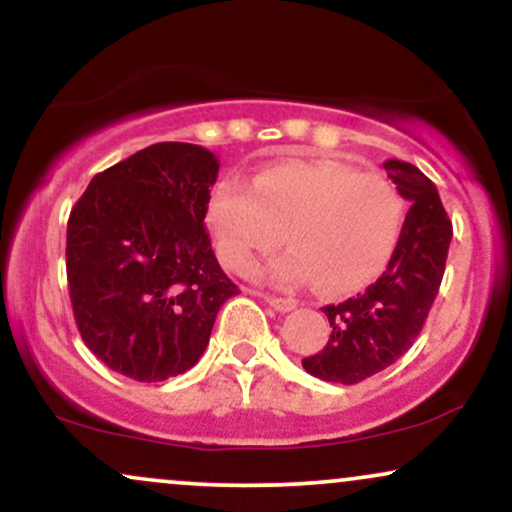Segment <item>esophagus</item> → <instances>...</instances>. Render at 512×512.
Here are the masks:
<instances>
[{
  "mask_svg": "<svg viewBox=\"0 0 512 512\" xmlns=\"http://www.w3.org/2000/svg\"><path fill=\"white\" fill-rule=\"evenodd\" d=\"M257 296L264 298L276 313H289V310L296 308V301H291V298H276V296H264V293H257Z\"/></svg>",
  "mask_w": 512,
  "mask_h": 512,
  "instance_id": "obj_1",
  "label": "esophagus"
}]
</instances>
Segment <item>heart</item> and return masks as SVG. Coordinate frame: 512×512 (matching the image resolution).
Here are the masks:
<instances>
[{
	"instance_id": "b5f03b06",
	"label": "heart",
	"mask_w": 512,
	"mask_h": 512,
	"mask_svg": "<svg viewBox=\"0 0 512 512\" xmlns=\"http://www.w3.org/2000/svg\"><path fill=\"white\" fill-rule=\"evenodd\" d=\"M207 221L221 262L248 272L260 255L284 257L267 267L279 286L313 281L322 296H349L373 284L395 255L404 204L380 173L342 163L286 161L262 168L252 187L238 178L216 182Z\"/></svg>"
}]
</instances>
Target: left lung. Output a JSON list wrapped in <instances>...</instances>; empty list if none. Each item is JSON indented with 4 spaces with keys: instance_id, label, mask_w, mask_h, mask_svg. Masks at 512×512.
<instances>
[{
    "instance_id": "1",
    "label": "left lung",
    "mask_w": 512,
    "mask_h": 512,
    "mask_svg": "<svg viewBox=\"0 0 512 512\" xmlns=\"http://www.w3.org/2000/svg\"><path fill=\"white\" fill-rule=\"evenodd\" d=\"M383 168L411 207L383 276L356 298L322 308L332 334L303 368L327 383L356 385L407 354L443 281L452 223L436 185L407 161L392 158Z\"/></svg>"
}]
</instances>
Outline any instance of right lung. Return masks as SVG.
Instances as JSON below:
<instances>
[{
  "label": "right lung",
  "mask_w": 512,
  "mask_h": 512,
  "mask_svg": "<svg viewBox=\"0 0 512 512\" xmlns=\"http://www.w3.org/2000/svg\"><path fill=\"white\" fill-rule=\"evenodd\" d=\"M219 158L161 142L103 170L67 223V281L81 339L139 383L185 373L238 286L204 228Z\"/></svg>",
  "instance_id": "add662e5"
}]
</instances>
